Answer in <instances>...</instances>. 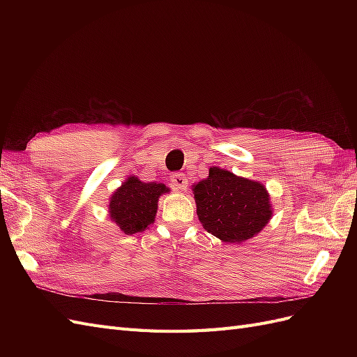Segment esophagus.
Returning a JSON list of instances; mask_svg holds the SVG:
<instances>
[{"label": "esophagus", "mask_w": 357, "mask_h": 357, "mask_svg": "<svg viewBox=\"0 0 357 357\" xmlns=\"http://www.w3.org/2000/svg\"><path fill=\"white\" fill-rule=\"evenodd\" d=\"M171 183L172 186L178 190H185L188 188V178L183 172H174V174H171Z\"/></svg>", "instance_id": "34e87169"}]
</instances>
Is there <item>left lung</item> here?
I'll use <instances>...</instances> for the list:
<instances>
[{
  "label": "left lung",
  "instance_id": "obj_1",
  "mask_svg": "<svg viewBox=\"0 0 357 357\" xmlns=\"http://www.w3.org/2000/svg\"><path fill=\"white\" fill-rule=\"evenodd\" d=\"M197 214L204 229L225 243H243L264 229L273 215L268 190L259 181L213 167L193 185Z\"/></svg>",
  "mask_w": 357,
  "mask_h": 357
}]
</instances>
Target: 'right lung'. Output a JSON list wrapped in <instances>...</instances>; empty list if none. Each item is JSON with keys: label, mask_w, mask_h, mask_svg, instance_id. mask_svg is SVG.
I'll list each match as a JSON object with an SVG mask.
<instances>
[{"label": "right lung", "mask_w": 357, "mask_h": 357, "mask_svg": "<svg viewBox=\"0 0 357 357\" xmlns=\"http://www.w3.org/2000/svg\"><path fill=\"white\" fill-rule=\"evenodd\" d=\"M169 192L162 183H144L135 176L128 177L110 197V219L123 234L143 232L155 222L159 197Z\"/></svg>", "instance_id": "1"}]
</instances>
